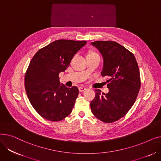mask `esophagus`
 Segmentation results:
<instances>
[{
  "label": "esophagus",
  "instance_id": "esophagus-1",
  "mask_svg": "<svg viewBox=\"0 0 161 161\" xmlns=\"http://www.w3.org/2000/svg\"><path fill=\"white\" fill-rule=\"evenodd\" d=\"M86 89V87H79V91H80V92H83V91H84Z\"/></svg>",
  "mask_w": 161,
  "mask_h": 161
}]
</instances>
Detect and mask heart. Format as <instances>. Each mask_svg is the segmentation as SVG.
Here are the masks:
<instances>
[{
  "instance_id": "obj_1",
  "label": "heart",
  "mask_w": 161,
  "mask_h": 161,
  "mask_svg": "<svg viewBox=\"0 0 161 161\" xmlns=\"http://www.w3.org/2000/svg\"><path fill=\"white\" fill-rule=\"evenodd\" d=\"M89 55H98V54L96 53H90Z\"/></svg>"
}]
</instances>
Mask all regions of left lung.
I'll use <instances>...</instances> for the list:
<instances>
[{"label":"left lung","mask_w":161,"mask_h":161,"mask_svg":"<svg viewBox=\"0 0 161 161\" xmlns=\"http://www.w3.org/2000/svg\"><path fill=\"white\" fill-rule=\"evenodd\" d=\"M91 44L102 54V76H109L106 94L95 89L91 112L104 123H113L125 115L136 100L140 89L138 65L132 53L114 41H95Z\"/></svg>","instance_id":"8db88e82"}]
</instances>
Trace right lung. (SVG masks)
Returning <instances> with one entry per match:
<instances>
[{
	"label": "right lung",
	"mask_w": 161,
	"mask_h": 161,
	"mask_svg": "<svg viewBox=\"0 0 161 161\" xmlns=\"http://www.w3.org/2000/svg\"><path fill=\"white\" fill-rule=\"evenodd\" d=\"M86 41L58 40L39 49L25 75V88L37 113L51 121H61L72 111L78 88L60 85L58 74L70 65Z\"/></svg>",
	"instance_id": "right-lung-1"
}]
</instances>
